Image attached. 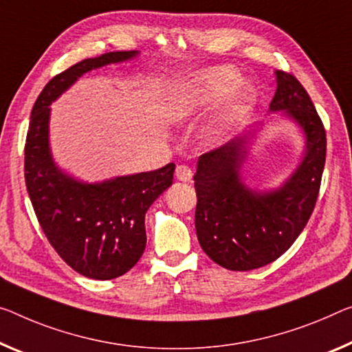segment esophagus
Instances as JSON below:
<instances>
[{"label": "esophagus", "mask_w": 352, "mask_h": 352, "mask_svg": "<svg viewBox=\"0 0 352 352\" xmlns=\"http://www.w3.org/2000/svg\"><path fill=\"white\" fill-rule=\"evenodd\" d=\"M192 176H193V171L188 165H177L176 166V179L177 181L188 182L192 179Z\"/></svg>", "instance_id": "obj_1"}]
</instances>
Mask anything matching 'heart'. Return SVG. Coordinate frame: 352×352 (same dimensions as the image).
Listing matches in <instances>:
<instances>
[{
  "label": "heart",
  "instance_id": "obj_1",
  "mask_svg": "<svg viewBox=\"0 0 352 352\" xmlns=\"http://www.w3.org/2000/svg\"><path fill=\"white\" fill-rule=\"evenodd\" d=\"M239 82L241 75L228 66L201 70V72L195 74L187 83H184L181 89L171 97L165 107V118L176 126H182L201 111L219 105L236 89ZM252 99V89L248 86H241L230 97L225 111L209 129L208 137L212 140L220 138L237 118L244 115Z\"/></svg>",
  "mask_w": 352,
  "mask_h": 352
}]
</instances>
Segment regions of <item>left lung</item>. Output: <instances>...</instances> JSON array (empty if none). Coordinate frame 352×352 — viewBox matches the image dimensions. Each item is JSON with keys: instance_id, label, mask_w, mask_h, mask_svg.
Instances as JSON below:
<instances>
[{"instance_id": "8db88e82", "label": "left lung", "mask_w": 352, "mask_h": 352, "mask_svg": "<svg viewBox=\"0 0 352 352\" xmlns=\"http://www.w3.org/2000/svg\"><path fill=\"white\" fill-rule=\"evenodd\" d=\"M270 111L304 129L307 154L278 190L256 193L239 177L244 133L199 155L195 173V228L204 253L230 270H252L280 258L294 244L315 209L326 164V129L310 96L293 74L277 70Z\"/></svg>"}]
</instances>
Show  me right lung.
<instances>
[{
    "label": "right lung",
    "mask_w": 352,
    "mask_h": 352,
    "mask_svg": "<svg viewBox=\"0 0 352 352\" xmlns=\"http://www.w3.org/2000/svg\"><path fill=\"white\" fill-rule=\"evenodd\" d=\"M137 53H104L55 75L34 102L26 133L25 182L41 228L67 266L94 280L120 277L142 258L146 210L173 184L175 164L100 184L75 181L53 164L48 107L85 72Z\"/></svg>",
    "instance_id": "right-lung-1"
}]
</instances>
